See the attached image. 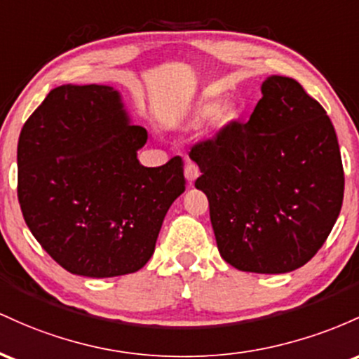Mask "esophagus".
Instances as JSON below:
<instances>
[{
    "label": "esophagus",
    "mask_w": 359,
    "mask_h": 359,
    "mask_svg": "<svg viewBox=\"0 0 359 359\" xmlns=\"http://www.w3.org/2000/svg\"><path fill=\"white\" fill-rule=\"evenodd\" d=\"M198 175H200L198 166H196L195 163H191V161H187V166H184V176H187V180L191 183V181L198 178Z\"/></svg>",
    "instance_id": "esophagus-1"
}]
</instances>
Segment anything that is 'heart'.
I'll use <instances>...</instances> for the list:
<instances>
[{
  "label": "heart",
  "mask_w": 359,
  "mask_h": 359,
  "mask_svg": "<svg viewBox=\"0 0 359 359\" xmlns=\"http://www.w3.org/2000/svg\"><path fill=\"white\" fill-rule=\"evenodd\" d=\"M237 116V110L232 104H220L215 108L213 102H203L200 103V107L195 111V120L201 122L205 118H210V123L213 128H222L229 123L233 122Z\"/></svg>",
  "instance_id": "b5f03b06"
}]
</instances>
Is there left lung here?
Returning a JSON list of instances; mask_svg holds the SVG:
<instances>
[{"label":"left lung","instance_id":"obj_1","mask_svg":"<svg viewBox=\"0 0 359 359\" xmlns=\"http://www.w3.org/2000/svg\"><path fill=\"white\" fill-rule=\"evenodd\" d=\"M248 122L193 144L220 256L241 271L309 263L342 207L344 169L332 122L300 83L271 76Z\"/></svg>","mask_w":359,"mask_h":359}]
</instances>
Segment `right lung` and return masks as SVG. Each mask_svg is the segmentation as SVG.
<instances>
[{
    "instance_id": "add662e5",
    "label": "right lung",
    "mask_w": 359,
    "mask_h": 359,
    "mask_svg": "<svg viewBox=\"0 0 359 359\" xmlns=\"http://www.w3.org/2000/svg\"><path fill=\"white\" fill-rule=\"evenodd\" d=\"M146 142L110 86H59L28 116L18 139L20 208L72 275H128L151 259L187 180L180 156L142 166L137 151Z\"/></svg>"
}]
</instances>
